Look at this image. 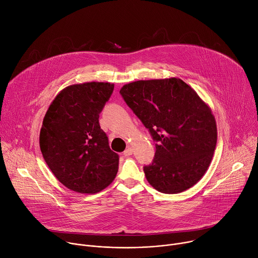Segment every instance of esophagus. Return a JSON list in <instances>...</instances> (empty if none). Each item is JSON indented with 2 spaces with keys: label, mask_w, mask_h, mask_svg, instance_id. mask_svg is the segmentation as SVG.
Wrapping results in <instances>:
<instances>
[{
  "label": "esophagus",
  "mask_w": 258,
  "mask_h": 258,
  "mask_svg": "<svg viewBox=\"0 0 258 258\" xmlns=\"http://www.w3.org/2000/svg\"><path fill=\"white\" fill-rule=\"evenodd\" d=\"M133 152H134V151H133V149H132V148H127V149H125V150H124L123 155H124V156H131V155L133 154Z\"/></svg>",
  "instance_id": "34e87169"
}]
</instances>
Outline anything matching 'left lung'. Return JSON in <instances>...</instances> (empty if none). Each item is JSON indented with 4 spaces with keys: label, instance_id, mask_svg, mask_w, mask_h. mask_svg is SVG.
Returning a JSON list of instances; mask_svg holds the SVG:
<instances>
[{
    "label": "left lung",
    "instance_id": "8db88e82",
    "mask_svg": "<svg viewBox=\"0 0 258 258\" xmlns=\"http://www.w3.org/2000/svg\"><path fill=\"white\" fill-rule=\"evenodd\" d=\"M125 103L157 142L147 180L158 192L177 194L197 183L207 171L217 141L209 105L176 78L124 85Z\"/></svg>",
    "mask_w": 258,
    "mask_h": 258
}]
</instances>
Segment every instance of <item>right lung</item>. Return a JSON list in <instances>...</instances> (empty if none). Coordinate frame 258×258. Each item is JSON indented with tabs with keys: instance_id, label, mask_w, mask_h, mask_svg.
Wrapping results in <instances>:
<instances>
[{
	"instance_id": "right-lung-1",
	"label": "right lung",
	"mask_w": 258,
	"mask_h": 258,
	"mask_svg": "<svg viewBox=\"0 0 258 258\" xmlns=\"http://www.w3.org/2000/svg\"><path fill=\"white\" fill-rule=\"evenodd\" d=\"M114 84L89 82L58 93L45 114L40 147L56 178L71 191L95 194L113 181L118 155L110 149L99 114Z\"/></svg>"
}]
</instances>
